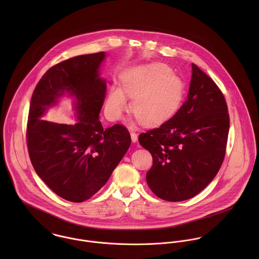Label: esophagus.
I'll return each mask as SVG.
<instances>
[{
    "label": "esophagus",
    "mask_w": 259,
    "mask_h": 259,
    "mask_svg": "<svg viewBox=\"0 0 259 259\" xmlns=\"http://www.w3.org/2000/svg\"><path fill=\"white\" fill-rule=\"evenodd\" d=\"M131 137H132V141H133L134 143H137V141H138V134L132 132V133H131Z\"/></svg>",
    "instance_id": "obj_1"
}]
</instances>
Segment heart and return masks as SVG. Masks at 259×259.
I'll return each instance as SVG.
<instances>
[{
  "label": "heart",
  "mask_w": 259,
  "mask_h": 259,
  "mask_svg": "<svg viewBox=\"0 0 259 259\" xmlns=\"http://www.w3.org/2000/svg\"><path fill=\"white\" fill-rule=\"evenodd\" d=\"M120 89H112L106 102L111 120L121 118L128 109L125 95L133 100L134 115L146 125H156L168 120L178 111L185 94V83L162 64L139 67L125 74Z\"/></svg>",
  "instance_id": "obj_1"
}]
</instances>
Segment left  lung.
<instances>
[{"instance_id": "obj_1", "label": "left lung", "mask_w": 259, "mask_h": 259, "mask_svg": "<svg viewBox=\"0 0 259 259\" xmlns=\"http://www.w3.org/2000/svg\"><path fill=\"white\" fill-rule=\"evenodd\" d=\"M228 131L229 114L221 89L192 64L183 106L160 126L139 137L152 156L147 172L151 191L167 201H183L199 193L222 166Z\"/></svg>"}]
</instances>
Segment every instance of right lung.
Returning a JSON list of instances; mask_svg holds the SVG:
<instances>
[{
  "label": "right lung",
  "instance_id": "right-lung-1",
  "mask_svg": "<svg viewBox=\"0 0 259 259\" xmlns=\"http://www.w3.org/2000/svg\"><path fill=\"white\" fill-rule=\"evenodd\" d=\"M105 53L77 56L50 68L32 96L27 146L37 176L59 196L81 202L106 183L131 146L127 128H104L99 120L107 83L99 68ZM65 92L76 97L79 121L74 125L41 120L46 109Z\"/></svg>",
  "mask_w": 259,
  "mask_h": 259
}]
</instances>
